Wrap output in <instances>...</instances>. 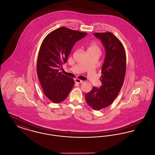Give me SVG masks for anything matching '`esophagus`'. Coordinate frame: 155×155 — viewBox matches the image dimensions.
I'll list each match as a JSON object with an SVG mask.
<instances>
[{"label":"esophagus","mask_w":155,"mask_h":155,"mask_svg":"<svg viewBox=\"0 0 155 155\" xmlns=\"http://www.w3.org/2000/svg\"><path fill=\"white\" fill-rule=\"evenodd\" d=\"M74 81H75V83H77V84H81L83 82L82 80H80V79H77V78L74 79Z\"/></svg>","instance_id":"esophagus-1"}]
</instances>
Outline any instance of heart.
I'll use <instances>...</instances> for the list:
<instances>
[{"label": "heart", "instance_id": "b5f03b06", "mask_svg": "<svg viewBox=\"0 0 155 155\" xmlns=\"http://www.w3.org/2000/svg\"><path fill=\"white\" fill-rule=\"evenodd\" d=\"M88 51L101 52V50L99 45L97 44L96 42H91L88 45L87 52Z\"/></svg>", "mask_w": 155, "mask_h": 155}]
</instances>
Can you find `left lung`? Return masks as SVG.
<instances>
[{"label": "left lung", "mask_w": 155, "mask_h": 155, "mask_svg": "<svg viewBox=\"0 0 155 155\" xmlns=\"http://www.w3.org/2000/svg\"><path fill=\"white\" fill-rule=\"evenodd\" d=\"M94 35L101 39L106 51L100 79L102 85L99 88L94 87L85 96L89 106L99 110L110 105L121 89L126 71V56L123 45L111 32Z\"/></svg>", "instance_id": "1"}]
</instances>
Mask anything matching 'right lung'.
I'll list each match as a JSON object with an SVG mask.
<instances>
[{
    "mask_svg": "<svg viewBox=\"0 0 155 155\" xmlns=\"http://www.w3.org/2000/svg\"><path fill=\"white\" fill-rule=\"evenodd\" d=\"M87 35L62 27L49 33L41 44L37 74L45 95L53 103L64 101L74 86V80L59 71L66 63L75 43Z\"/></svg>",
    "mask_w": 155,
    "mask_h": 155,
    "instance_id": "add662e5",
    "label": "right lung"
}]
</instances>
